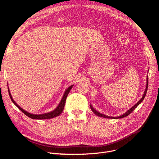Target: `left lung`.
Here are the masks:
<instances>
[{
    "instance_id": "1",
    "label": "left lung",
    "mask_w": 159,
    "mask_h": 159,
    "mask_svg": "<svg viewBox=\"0 0 159 159\" xmlns=\"http://www.w3.org/2000/svg\"><path fill=\"white\" fill-rule=\"evenodd\" d=\"M148 71H149V70L148 71ZM148 77L147 76V77H146V88H145V90H144V94H143V97H142V98L139 100V101L135 104V105H133V106H132L130 109H129L127 111H126L124 113H123L122 115H120V116H107V115H104V114H102V113H100L99 111H97L95 109H94V107L92 106V105H91V104H90V107H91V110L93 111V112L96 115H97V116H101V117H103V118H106V119H122V118H124V117H126V116H128V115H129L133 110H134L135 108L142 102L143 101V100H144V97H145V96H146V92H147V90H148Z\"/></svg>"
}]
</instances>
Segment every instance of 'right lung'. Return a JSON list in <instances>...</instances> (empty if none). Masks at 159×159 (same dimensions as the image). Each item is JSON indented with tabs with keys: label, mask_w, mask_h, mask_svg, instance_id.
Listing matches in <instances>:
<instances>
[{
	"label": "right lung",
	"mask_w": 159,
	"mask_h": 159,
	"mask_svg": "<svg viewBox=\"0 0 159 159\" xmlns=\"http://www.w3.org/2000/svg\"><path fill=\"white\" fill-rule=\"evenodd\" d=\"M73 85H71L70 86H69L68 88H67L64 93V95L62 96V99L61 100V101L59 102V104H58V105L57 106V107L55 108V110H53V111H51L49 112H48V113H42V114H33V113H29L27 111L24 110V109H22V108L19 106L17 104H16L15 102V101L13 100L12 96H11V94L10 93V89H9V87H7V89H8V93H9V95H10V97L11 100V101L13 102V103L19 109L22 111L23 112L25 115H26V116H28V117L32 119H52V118H54V117H56V116H58L59 115H61L64 110V106H65V103H66V98H67V96H68V93H70V91L71 90V89L73 88Z\"/></svg>",
	"instance_id": "add662e5"
}]
</instances>
